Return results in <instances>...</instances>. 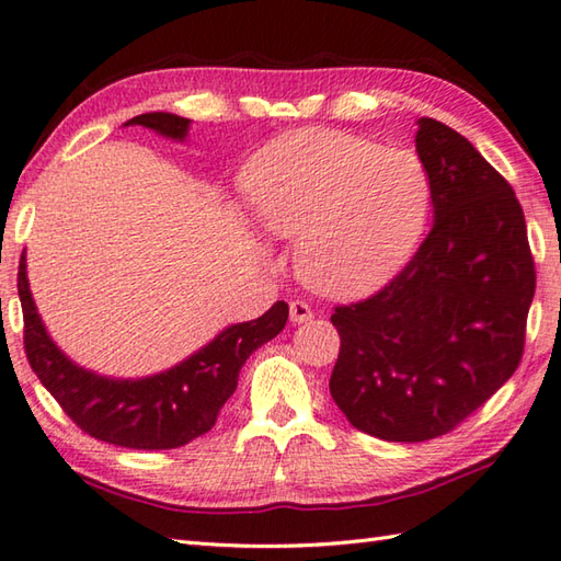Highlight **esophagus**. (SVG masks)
Masks as SVG:
<instances>
[{
	"label": "esophagus",
	"instance_id": "esophagus-1",
	"mask_svg": "<svg viewBox=\"0 0 561 561\" xmlns=\"http://www.w3.org/2000/svg\"><path fill=\"white\" fill-rule=\"evenodd\" d=\"M289 319L291 323H307L313 319V311L307 301H291L289 304Z\"/></svg>",
	"mask_w": 561,
	"mask_h": 561
}]
</instances>
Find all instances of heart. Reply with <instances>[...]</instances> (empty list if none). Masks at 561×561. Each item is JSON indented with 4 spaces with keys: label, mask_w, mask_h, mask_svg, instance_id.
Wrapping results in <instances>:
<instances>
[{
    "label": "heart",
    "mask_w": 561,
    "mask_h": 561,
    "mask_svg": "<svg viewBox=\"0 0 561 561\" xmlns=\"http://www.w3.org/2000/svg\"><path fill=\"white\" fill-rule=\"evenodd\" d=\"M250 216L297 238V272L325 297L380 289L412 257L430 213V176L407 149L343 131L274 139L245 171Z\"/></svg>",
    "instance_id": "heart-1"
}]
</instances>
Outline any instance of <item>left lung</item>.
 Segmentation results:
<instances>
[{
    "label": "left lung",
    "mask_w": 561,
    "mask_h": 561,
    "mask_svg": "<svg viewBox=\"0 0 561 561\" xmlns=\"http://www.w3.org/2000/svg\"><path fill=\"white\" fill-rule=\"evenodd\" d=\"M416 154L434 222L410 264L370 299L335 307L331 397L385 442L451 432L517 370L535 262L515 191L456 129L422 117Z\"/></svg>",
    "instance_id": "8db88e82"
}]
</instances>
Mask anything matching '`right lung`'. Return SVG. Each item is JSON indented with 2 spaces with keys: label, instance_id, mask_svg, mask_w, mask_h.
<instances>
[{
  "label": "right lung",
  "instance_id": "add662e5",
  "mask_svg": "<svg viewBox=\"0 0 561 561\" xmlns=\"http://www.w3.org/2000/svg\"><path fill=\"white\" fill-rule=\"evenodd\" d=\"M129 125L183 141L191 119L171 112H147L125 122V127ZM16 287L24 311L26 358L41 385L85 434L125 449H179L210 432L220 407L236 392L242 365L289 319L287 304L277 301L260 319L228 325L174 368L122 380L80 368L54 343L28 289L26 254L19 262Z\"/></svg>",
  "mask_w": 561,
  "mask_h": 561
}]
</instances>
